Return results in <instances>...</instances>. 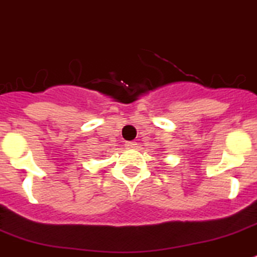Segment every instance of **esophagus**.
<instances>
[{"label": "esophagus", "instance_id": "esophagus-1", "mask_svg": "<svg viewBox=\"0 0 257 257\" xmlns=\"http://www.w3.org/2000/svg\"><path fill=\"white\" fill-rule=\"evenodd\" d=\"M125 147L126 149H136V147H137V142H134V141L125 142Z\"/></svg>", "mask_w": 257, "mask_h": 257}]
</instances>
